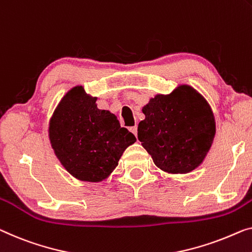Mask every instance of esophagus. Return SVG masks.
<instances>
[{"instance_id":"34e87169","label":"esophagus","mask_w":252,"mask_h":252,"mask_svg":"<svg viewBox=\"0 0 252 252\" xmlns=\"http://www.w3.org/2000/svg\"><path fill=\"white\" fill-rule=\"evenodd\" d=\"M130 131L134 134V136H137V132H138V127H137V126H131V127H130Z\"/></svg>"}]
</instances>
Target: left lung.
I'll return each instance as SVG.
<instances>
[{"instance_id":"1","label":"left lung","mask_w":252,"mask_h":252,"mask_svg":"<svg viewBox=\"0 0 252 252\" xmlns=\"http://www.w3.org/2000/svg\"><path fill=\"white\" fill-rule=\"evenodd\" d=\"M138 139L157 167L186 174L204 162L216 133L215 116L205 97L189 85L157 94L142 107Z\"/></svg>"}]
</instances>
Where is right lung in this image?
<instances>
[{
  "label": "right lung",
  "instance_id": "add662e5",
  "mask_svg": "<svg viewBox=\"0 0 252 252\" xmlns=\"http://www.w3.org/2000/svg\"><path fill=\"white\" fill-rule=\"evenodd\" d=\"M97 97L82 86L71 88L48 125V138L63 167L80 181L100 182L118 166L125 150L136 137L110 111L99 110Z\"/></svg>",
  "mask_w": 252,
  "mask_h": 252
}]
</instances>
